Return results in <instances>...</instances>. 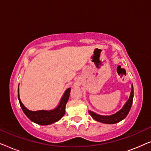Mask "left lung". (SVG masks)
I'll list each match as a JSON object with an SVG mask.
<instances>
[{
    "instance_id": "1",
    "label": "left lung",
    "mask_w": 151,
    "mask_h": 151,
    "mask_svg": "<svg viewBox=\"0 0 151 151\" xmlns=\"http://www.w3.org/2000/svg\"><path fill=\"white\" fill-rule=\"evenodd\" d=\"M133 96H134V91H133V86L132 84V89L131 92V96L129 97V99L126 102L124 106L122 107V109L115 114L111 115H98L97 113L93 112V111H88V113L91 115L93 118L95 120L100 122L104 123V124H115L119 122L125 118L129 114L130 110H131L132 104H133Z\"/></svg>"
}]
</instances>
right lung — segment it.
Instances as JSON below:
<instances>
[{
  "mask_svg": "<svg viewBox=\"0 0 151 151\" xmlns=\"http://www.w3.org/2000/svg\"><path fill=\"white\" fill-rule=\"evenodd\" d=\"M70 91H71V88H67L65 91L58 106L55 109L51 111L41 110L32 111L28 110L20 100L19 97V88L18 90V98L22 110L31 121L40 125H48L60 120L64 116L65 113V106L68 100H69Z\"/></svg>",
  "mask_w": 151,
  "mask_h": 151,
  "instance_id": "right-lung-1",
  "label": "right lung"
}]
</instances>
